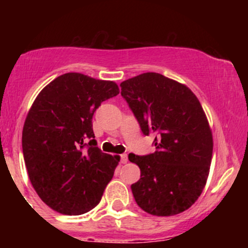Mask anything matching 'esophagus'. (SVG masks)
Returning a JSON list of instances; mask_svg holds the SVG:
<instances>
[{"instance_id": "obj_1", "label": "esophagus", "mask_w": 248, "mask_h": 248, "mask_svg": "<svg viewBox=\"0 0 248 248\" xmlns=\"http://www.w3.org/2000/svg\"><path fill=\"white\" fill-rule=\"evenodd\" d=\"M120 157H121V163H127L128 157H127L126 154H122V155L120 156Z\"/></svg>"}]
</instances>
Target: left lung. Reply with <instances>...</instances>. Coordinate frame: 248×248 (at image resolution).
Listing matches in <instances>:
<instances>
[{
	"instance_id": "obj_1",
	"label": "left lung",
	"mask_w": 248,
	"mask_h": 248,
	"mask_svg": "<svg viewBox=\"0 0 248 248\" xmlns=\"http://www.w3.org/2000/svg\"><path fill=\"white\" fill-rule=\"evenodd\" d=\"M120 86L142 133L156 134L155 153L128 155L141 170L130 186L135 202L161 217L186 211L201 196L211 166L212 133L201 102L186 85L155 72Z\"/></svg>"
}]
</instances>
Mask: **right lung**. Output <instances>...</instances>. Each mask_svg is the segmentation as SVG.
Listing matches in <instances>:
<instances>
[{
	"label": "right lung",
	"mask_w": 248,
	"mask_h": 248,
	"mask_svg": "<svg viewBox=\"0 0 248 248\" xmlns=\"http://www.w3.org/2000/svg\"><path fill=\"white\" fill-rule=\"evenodd\" d=\"M119 92L114 81L71 72L33 101L22 133L24 162L37 195L55 211L82 215L101 201L120 157L96 147L92 119Z\"/></svg>",
	"instance_id": "obj_1"
}]
</instances>
